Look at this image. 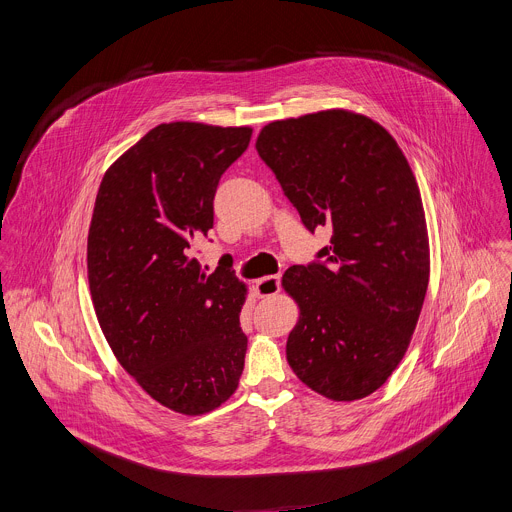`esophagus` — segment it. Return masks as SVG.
Listing matches in <instances>:
<instances>
[{"label": "esophagus", "mask_w": 512, "mask_h": 512, "mask_svg": "<svg viewBox=\"0 0 512 512\" xmlns=\"http://www.w3.org/2000/svg\"><path fill=\"white\" fill-rule=\"evenodd\" d=\"M257 294L261 298H269V296H275L277 291L281 289V277L279 275H267V277H261L257 279Z\"/></svg>", "instance_id": "34e87169"}]
</instances>
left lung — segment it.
Returning <instances> with one entry per match:
<instances>
[{
  "mask_svg": "<svg viewBox=\"0 0 512 512\" xmlns=\"http://www.w3.org/2000/svg\"><path fill=\"white\" fill-rule=\"evenodd\" d=\"M255 148L308 231L330 245L281 285L300 306L287 362L332 401L375 393L407 352L429 281L419 186L377 121L328 109L265 125Z\"/></svg>",
  "mask_w": 512,
  "mask_h": 512,
  "instance_id": "left-lung-1",
  "label": "left lung"
}]
</instances>
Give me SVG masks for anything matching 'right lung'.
Wrapping results in <instances>:
<instances>
[{"label": "right lung", "instance_id": "right-lung-1", "mask_svg": "<svg viewBox=\"0 0 512 512\" xmlns=\"http://www.w3.org/2000/svg\"><path fill=\"white\" fill-rule=\"evenodd\" d=\"M251 127L162 123L105 172L87 241L99 326L121 367L160 405L202 415L239 387L247 285L202 271L192 247L214 223V192Z\"/></svg>", "mask_w": 512, "mask_h": 512}]
</instances>
